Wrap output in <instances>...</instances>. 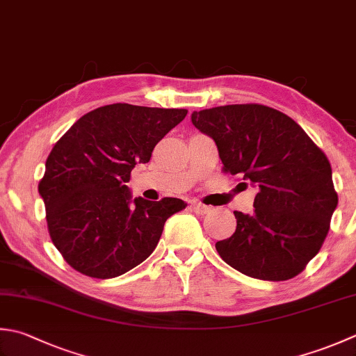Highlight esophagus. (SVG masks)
I'll return each mask as SVG.
<instances>
[{
    "instance_id": "1",
    "label": "esophagus",
    "mask_w": 356,
    "mask_h": 356,
    "mask_svg": "<svg viewBox=\"0 0 356 356\" xmlns=\"http://www.w3.org/2000/svg\"><path fill=\"white\" fill-rule=\"evenodd\" d=\"M191 208L194 210V213H197V214H207L211 211L210 207L200 204V202H191Z\"/></svg>"
}]
</instances>
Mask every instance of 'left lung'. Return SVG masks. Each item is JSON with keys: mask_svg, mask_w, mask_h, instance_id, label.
I'll list each match as a JSON object with an SVG mask.
<instances>
[{"mask_svg": "<svg viewBox=\"0 0 356 356\" xmlns=\"http://www.w3.org/2000/svg\"><path fill=\"white\" fill-rule=\"evenodd\" d=\"M194 127L216 142L225 174L257 193L252 214L234 211L236 232L216 242L228 266L262 281H287L321 250L338 205L329 159L284 113L264 104L194 111Z\"/></svg>", "mask_w": 356, "mask_h": 356, "instance_id": "8db88e82", "label": "left lung"}]
</instances>
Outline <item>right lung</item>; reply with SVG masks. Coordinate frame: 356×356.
<instances>
[{
  "mask_svg": "<svg viewBox=\"0 0 356 356\" xmlns=\"http://www.w3.org/2000/svg\"><path fill=\"white\" fill-rule=\"evenodd\" d=\"M186 113L106 104L79 118L54 145L38 191L54 245L74 270L111 280L154 252L166 219L186 204L137 197L131 205L127 184Z\"/></svg>",
  "mask_w": 356,
  "mask_h": 356,
  "instance_id": "1",
  "label": "right lung"
}]
</instances>
